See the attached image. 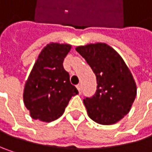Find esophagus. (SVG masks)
I'll list each match as a JSON object with an SVG mask.
<instances>
[{
    "instance_id": "34e87169",
    "label": "esophagus",
    "mask_w": 152,
    "mask_h": 152,
    "mask_svg": "<svg viewBox=\"0 0 152 152\" xmlns=\"http://www.w3.org/2000/svg\"><path fill=\"white\" fill-rule=\"evenodd\" d=\"M76 88H77L79 93H81V91H82V84H77L76 85Z\"/></svg>"
}]
</instances>
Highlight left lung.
Returning <instances> with one entry per match:
<instances>
[{"label":"left lung","mask_w":152,"mask_h":152,"mask_svg":"<svg viewBox=\"0 0 152 152\" xmlns=\"http://www.w3.org/2000/svg\"><path fill=\"white\" fill-rule=\"evenodd\" d=\"M97 77V91L83 99L89 117L101 125H113L128 114L137 96V83L121 56L106 43L79 46Z\"/></svg>","instance_id":"left-lung-1"}]
</instances>
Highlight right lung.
<instances>
[{"mask_svg":"<svg viewBox=\"0 0 152 152\" xmlns=\"http://www.w3.org/2000/svg\"><path fill=\"white\" fill-rule=\"evenodd\" d=\"M72 46L51 42L40 52L26 80L23 103L34 120L51 122L60 118L70 99L78 94L62 62Z\"/></svg>","mask_w":152,"mask_h":152,"instance_id":"obj_1","label":"right lung"}]
</instances>
